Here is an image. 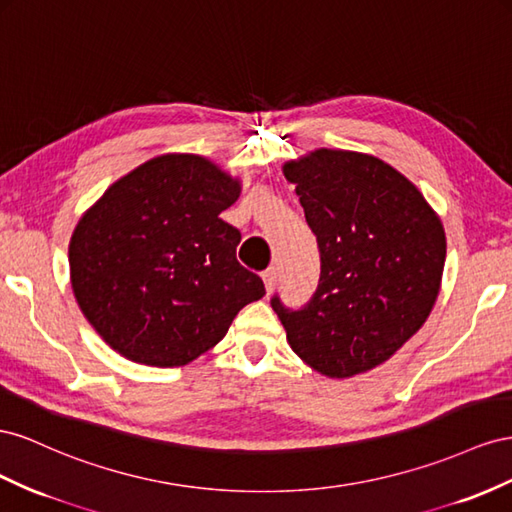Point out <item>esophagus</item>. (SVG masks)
<instances>
[{
  "mask_svg": "<svg viewBox=\"0 0 512 512\" xmlns=\"http://www.w3.org/2000/svg\"><path fill=\"white\" fill-rule=\"evenodd\" d=\"M261 276H264V283H266V289H268V294H270V291L276 287V281H279V268L272 266Z\"/></svg>",
  "mask_w": 512,
  "mask_h": 512,
  "instance_id": "1",
  "label": "esophagus"
}]
</instances>
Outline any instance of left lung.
Wrapping results in <instances>:
<instances>
[{"mask_svg": "<svg viewBox=\"0 0 512 512\" xmlns=\"http://www.w3.org/2000/svg\"><path fill=\"white\" fill-rule=\"evenodd\" d=\"M317 238L321 274L302 309L270 300L291 349L328 377L375 369L425 324L446 236L418 188L384 160L315 150L283 167Z\"/></svg>", "mask_w": 512, "mask_h": 512, "instance_id": "8db88e82", "label": "left lung"}]
</instances>
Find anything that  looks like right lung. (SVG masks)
<instances>
[{
	"instance_id": "obj_1",
	"label": "right lung",
	"mask_w": 512,
	"mask_h": 512,
	"mask_svg": "<svg viewBox=\"0 0 512 512\" xmlns=\"http://www.w3.org/2000/svg\"><path fill=\"white\" fill-rule=\"evenodd\" d=\"M240 180L208 158L163 154L111 184L72 231L70 283L109 347L152 367H182L221 341L266 294L240 266V231L221 212Z\"/></svg>"
}]
</instances>
